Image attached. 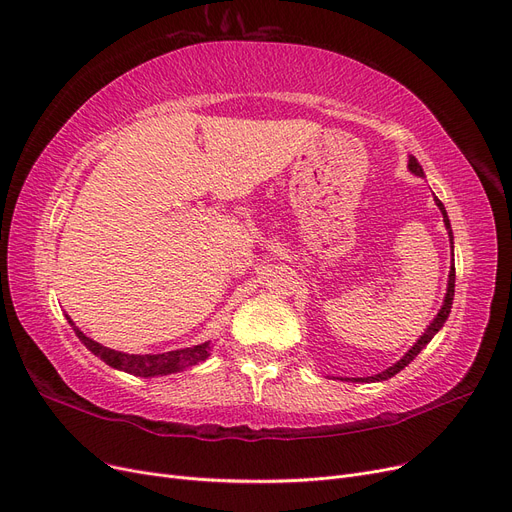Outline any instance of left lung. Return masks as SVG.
<instances>
[{"label":"left lung","instance_id":"left-lung-1","mask_svg":"<svg viewBox=\"0 0 512 512\" xmlns=\"http://www.w3.org/2000/svg\"><path fill=\"white\" fill-rule=\"evenodd\" d=\"M408 169L414 173V175H418V177H425V171H422V167H420V163L412 157H408ZM435 205L439 207V211H441V215H443V224H446V230H448V236H450V247H452V265H450V276H448V291H446V297H443V303H441V309L437 311V316L431 320V324L427 326V330L422 332L420 335V339L402 355V358H399L393 366H389L387 370H383V372H379V374H372V376H360V379H341V381H353V383H379V381H387V379H391V376H395L399 370H404L416 355L425 349L429 343H431V339L437 335V332L443 328V324H446V320H448V316H450V311H452V301H454V282H456V268H454V236H452V226H450V219H448V213H446V207H443V203L439 201V198L435 196Z\"/></svg>","mask_w":512,"mask_h":512}]
</instances>
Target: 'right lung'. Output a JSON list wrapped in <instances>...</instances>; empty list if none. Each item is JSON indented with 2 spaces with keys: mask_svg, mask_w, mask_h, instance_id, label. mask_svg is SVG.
Returning <instances> with one entry per match:
<instances>
[{
  "mask_svg": "<svg viewBox=\"0 0 512 512\" xmlns=\"http://www.w3.org/2000/svg\"><path fill=\"white\" fill-rule=\"evenodd\" d=\"M69 324L73 326L75 335L79 337V341L90 349L94 355L108 364L110 368L123 370L127 374L133 376H144V379H150V376H165V374H175L182 372L190 366H196L198 362H205L211 355V341H205L201 345L194 347H186V349H175V351H167V353H146V355H133V353H123V351H115L110 347H104L100 343H96L94 339L85 337L83 332L75 326V322L66 316Z\"/></svg>",
  "mask_w": 512,
  "mask_h": 512,
  "instance_id": "obj_1",
  "label": "right lung"
}]
</instances>
